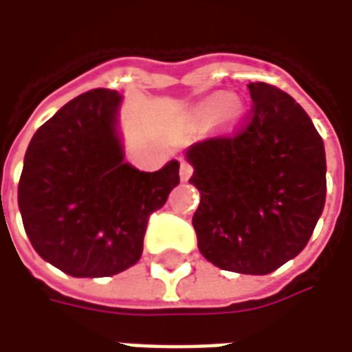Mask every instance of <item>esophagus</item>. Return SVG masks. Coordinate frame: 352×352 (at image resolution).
I'll list each match as a JSON object with an SVG mask.
<instances>
[{
	"mask_svg": "<svg viewBox=\"0 0 352 352\" xmlns=\"http://www.w3.org/2000/svg\"><path fill=\"white\" fill-rule=\"evenodd\" d=\"M194 173V168H192L188 162H183L181 164V169H179V175H181V181H188Z\"/></svg>",
	"mask_w": 352,
	"mask_h": 352,
	"instance_id": "34e87169",
	"label": "esophagus"
}]
</instances>
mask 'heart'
Returning <instances> with one entry per match:
<instances>
[{"label": "heart", "mask_w": 352, "mask_h": 352, "mask_svg": "<svg viewBox=\"0 0 352 352\" xmlns=\"http://www.w3.org/2000/svg\"><path fill=\"white\" fill-rule=\"evenodd\" d=\"M214 113L219 115L221 122L236 124L243 118L245 105L239 98H226V94L219 92L199 101L194 109V115L198 118H211Z\"/></svg>", "instance_id": "heart-1"}]
</instances>
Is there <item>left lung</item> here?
<instances>
[{
	"instance_id": "left-lung-1",
	"label": "left lung",
	"mask_w": 352,
	"mask_h": 352,
	"mask_svg": "<svg viewBox=\"0 0 352 352\" xmlns=\"http://www.w3.org/2000/svg\"><path fill=\"white\" fill-rule=\"evenodd\" d=\"M243 130L196 143L184 158L199 190L198 249L226 272L267 275L309 241L326 199V154L309 115L279 88L249 85Z\"/></svg>"
}]
</instances>
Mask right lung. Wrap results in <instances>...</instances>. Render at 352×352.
Wrapping results in <instances>:
<instances>
[{"label": "right lung", "instance_id": "obj_1", "mask_svg": "<svg viewBox=\"0 0 352 352\" xmlns=\"http://www.w3.org/2000/svg\"><path fill=\"white\" fill-rule=\"evenodd\" d=\"M122 96L96 88L65 103L28 145L19 209L45 262L109 277L141 258L148 217L179 184V162L139 171L124 160Z\"/></svg>", "mask_w": 352, "mask_h": 352}]
</instances>
